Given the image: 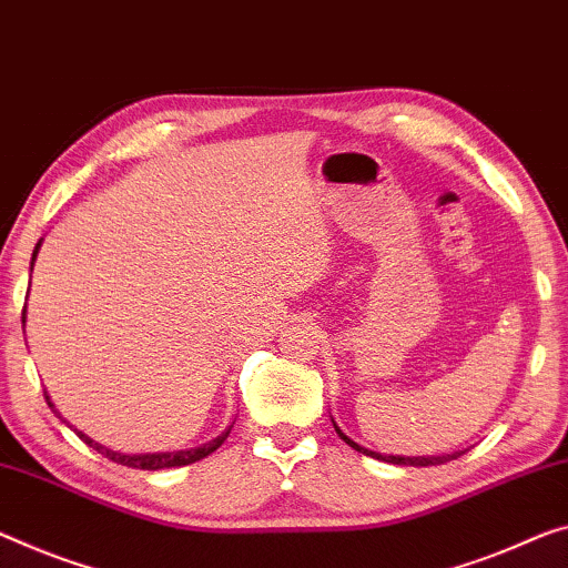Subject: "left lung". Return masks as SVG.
Segmentation results:
<instances>
[{
    "instance_id": "1",
    "label": "left lung",
    "mask_w": 568,
    "mask_h": 568,
    "mask_svg": "<svg viewBox=\"0 0 568 568\" xmlns=\"http://www.w3.org/2000/svg\"><path fill=\"white\" fill-rule=\"evenodd\" d=\"M333 424H335V418H333ZM335 432H337L339 439H343L345 444H351V447H353L355 452H361V455H368V457H373V459L388 462V465H400V467H432V465H444V462H452V459H457V457L465 455V452H452V455H436V457H400V455H381V452L365 449V447H361V444H357V442H353L351 436H347L343 429H339L337 424H335Z\"/></svg>"
}]
</instances>
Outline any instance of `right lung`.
Listing matches in <instances>:
<instances>
[{"instance_id":"add662e5","label":"right lung","mask_w":568,"mask_h":568,"mask_svg":"<svg viewBox=\"0 0 568 568\" xmlns=\"http://www.w3.org/2000/svg\"><path fill=\"white\" fill-rule=\"evenodd\" d=\"M40 246H42V239L38 241V246H34V251H32V261H30V268L34 266V258H38V251H40ZM30 294V292H28ZM24 314H28V310H22V327H24ZM45 398H48V406L52 408V412L58 414V418L60 422H65L63 416H60V412L55 408V404H52L50 400V396H48V390H45ZM68 424V422H65ZM71 426V424H68ZM231 429H233V424L229 426V429L225 432H221L215 436V439H211V442H205V444H200V447H195V449H180V452H150V455H124V452H113V449H109V447H103V444H99V442H93L89 434H83V432H78V429H73L78 436H81V439L89 444L91 449H95L99 452V455H103L106 459H111V462H116V465H124V467H134V469H170V467H185V465H193V462H197V459H203V457H207V455H213V452L221 447V444L229 439V434H231Z\"/></svg>"}]
</instances>
